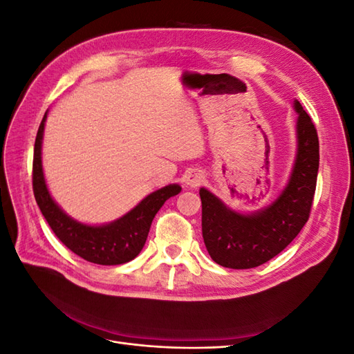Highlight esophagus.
Segmentation results:
<instances>
[{
    "instance_id": "esophagus-1",
    "label": "esophagus",
    "mask_w": 354,
    "mask_h": 354,
    "mask_svg": "<svg viewBox=\"0 0 354 354\" xmlns=\"http://www.w3.org/2000/svg\"><path fill=\"white\" fill-rule=\"evenodd\" d=\"M203 178H205V176H203L202 171L199 169H192L189 171V174L186 176V183L190 186V187H198L202 185Z\"/></svg>"
}]
</instances>
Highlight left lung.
I'll use <instances>...</instances> for the list:
<instances>
[{
	"instance_id": "left-lung-1",
	"label": "left lung",
	"mask_w": 354,
	"mask_h": 354,
	"mask_svg": "<svg viewBox=\"0 0 354 354\" xmlns=\"http://www.w3.org/2000/svg\"><path fill=\"white\" fill-rule=\"evenodd\" d=\"M297 155L285 189L273 203L242 214L201 187L202 236L211 259L229 269H252L272 260L304 227L312 209L319 169L316 127L301 103L294 100Z\"/></svg>"
}]
</instances>
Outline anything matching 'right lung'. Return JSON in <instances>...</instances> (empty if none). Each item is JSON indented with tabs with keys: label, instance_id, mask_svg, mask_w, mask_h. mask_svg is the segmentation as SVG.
I'll return each mask as SVG.
<instances>
[{
	"label": "right lung",
	"instance_id": "add662e5",
	"mask_svg": "<svg viewBox=\"0 0 354 354\" xmlns=\"http://www.w3.org/2000/svg\"><path fill=\"white\" fill-rule=\"evenodd\" d=\"M47 112L39 124L32 165V186L42 216L56 236L81 259L94 264L116 266L134 260L146 243L156 212L171 196L180 194L178 185H168L152 192L130 212L109 224L90 226L69 217L51 198L42 171L41 147Z\"/></svg>",
	"mask_w": 354,
	"mask_h": 354
}]
</instances>
